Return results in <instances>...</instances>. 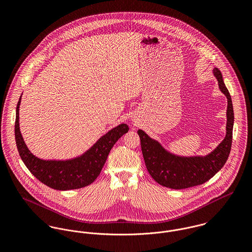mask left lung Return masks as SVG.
<instances>
[{
  "instance_id": "left-lung-1",
  "label": "left lung",
  "mask_w": 252,
  "mask_h": 252,
  "mask_svg": "<svg viewBox=\"0 0 252 252\" xmlns=\"http://www.w3.org/2000/svg\"><path fill=\"white\" fill-rule=\"evenodd\" d=\"M219 89L227 97L226 137L216 149L207 156L180 157L168 152L157 141L149 138L143 130L141 139L144 163L152 179L162 186L172 189H184L197 186L211 180L225 165L232 146L234 110L230 93L225 86L221 72L215 68Z\"/></svg>"
}]
</instances>
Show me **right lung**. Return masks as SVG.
<instances>
[{
	"mask_svg": "<svg viewBox=\"0 0 252 252\" xmlns=\"http://www.w3.org/2000/svg\"><path fill=\"white\" fill-rule=\"evenodd\" d=\"M16 107L15 142L19 155L28 170L37 180L56 190H71L85 187L96 180L114 144L129 131L127 124H120L103 136L89 150L81 156L66 160H41L33 155L23 141L19 129V106Z\"/></svg>",
	"mask_w": 252,
	"mask_h": 252,
	"instance_id": "1",
	"label": "right lung"
}]
</instances>
